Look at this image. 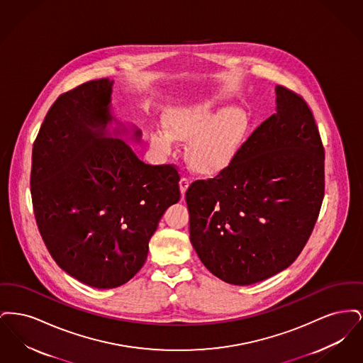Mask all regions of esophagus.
<instances>
[{"label":"esophagus","mask_w":363,"mask_h":363,"mask_svg":"<svg viewBox=\"0 0 363 363\" xmlns=\"http://www.w3.org/2000/svg\"><path fill=\"white\" fill-rule=\"evenodd\" d=\"M189 184L190 182L188 178H185V177L181 178V181H179V190H181V194H182V196H185L186 190L189 188Z\"/></svg>","instance_id":"1"}]
</instances>
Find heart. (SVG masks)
Wrapping results in <instances>:
<instances>
[{
  "label": "heart",
  "mask_w": 363,
  "mask_h": 363,
  "mask_svg": "<svg viewBox=\"0 0 363 363\" xmlns=\"http://www.w3.org/2000/svg\"><path fill=\"white\" fill-rule=\"evenodd\" d=\"M220 107L212 98H194L174 104L164 116V129H156L150 141L160 154H170L174 140L188 143L185 157L197 173H218L237 155L247 130V116L235 106Z\"/></svg>",
  "instance_id": "heart-1"
}]
</instances>
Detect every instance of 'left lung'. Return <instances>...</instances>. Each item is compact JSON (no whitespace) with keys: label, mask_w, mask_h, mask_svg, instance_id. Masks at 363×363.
<instances>
[{"label":"left lung","mask_w":363,"mask_h":363,"mask_svg":"<svg viewBox=\"0 0 363 363\" xmlns=\"http://www.w3.org/2000/svg\"><path fill=\"white\" fill-rule=\"evenodd\" d=\"M277 113L213 179L186 191L190 242L208 271L250 286L302 252L324 199V148L311 108L275 86Z\"/></svg>","instance_id":"obj_1"}]
</instances>
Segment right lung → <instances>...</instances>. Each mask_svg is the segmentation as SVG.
<instances>
[{"label": "right lung", "instance_id": "add662e5", "mask_svg": "<svg viewBox=\"0 0 363 363\" xmlns=\"http://www.w3.org/2000/svg\"><path fill=\"white\" fill-rule=\"evenodd\" d=\"M113 84L94 80L55 101L31 167L35 219L48 250L68 275L102 290L138 274L160 218L181 197L173 166L145 164L126 143H140L141 130L114 116Z\"/></svg>", "mask_w": 363, "mask_h": 363}]
</instances>
